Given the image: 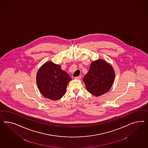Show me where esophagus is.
Returning <instances> with one entry per match:
<instances>
[{
	"mask_svg": "<svg viewBox=\"0 0 148 148\" xmlns=\"http://www.w3.org/2000/svg\"><path fill=\"white\" fill-rule=\"evenodd\" d=\"M81 75L77 76V77H75V79H77V80H80V79H81Z\"/></svg>",
	"mask_w": 148,
	"mask_h": 148,
	"instance_id": "esophagus-1",
	"label": "esophagus"
}]
</instances>
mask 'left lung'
I'll return each instance as SVG.
<instances>
[{"instance_id": "left-lung-1", "label": "left lung", "mask_w": 148, "mask_h": 148, "mask_svg": "<svg viewBox=\"0 0 148 148\" xmlns=\"http://www.w3.org/2000/svg\"><path fill=\"white\" fill-rule=\"evenodd\" d=\"M115 73L112 66L102 59L91 63L83 80L90 93L99 97L108 92L114 82Z\"/></svg>"}]
</instances>
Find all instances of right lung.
I'll list each match as a JSON object with an SVG mask.
<instances>
[{"label":"right lung","instance_id":"add662e5","mask_svg":"<svg viewBox=\"0 0 148 148\" xmlns=\"http://www.w3.org/2000/svg\"><path fill=\"white\" fill-rule=\"evenodd\" d=\"M71 78L61 69L60 65L48 61L38 69L36 82L41 94L45 98L58 100L66 93V87Z\"/></svg>","mask_w":148,"mask_h":148}]
</instances>
